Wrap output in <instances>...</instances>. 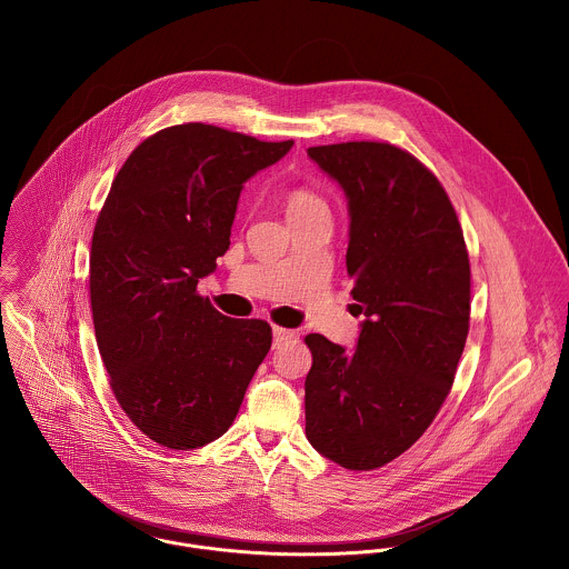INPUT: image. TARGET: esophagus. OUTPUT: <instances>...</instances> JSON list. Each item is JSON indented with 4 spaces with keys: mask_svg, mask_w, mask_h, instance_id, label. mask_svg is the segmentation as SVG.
<instances>
[{
    "mask_svg": "<svg viewBox=\"0 0 569 569\" xmlns=\"http://www.w3.org/2000/svg\"><path fill=\"white\" fill-rule=\"evenodd\" d=\"M293 337H296L293 330L282 328V326H273V346H280V343H284V341H289Z\"/></svg>",
    "mask_w": 569,
    "mask_h": 569,
    "instance_id": "esophagus-1",
    "label": "esophagus"
}]
</instances>
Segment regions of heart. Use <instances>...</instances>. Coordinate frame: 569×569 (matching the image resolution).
<instances>
[{"label": "heart", "instance_id": "b5f03b06", "mask_svg": "<svg viewBox=\"0 0 569 569\" xmlns=\"http://www.w3.org/2000/svg\"><path fill=\"white\" fill-rule=\"evenodd\" d=\"M316 206H325V201L305 188H296L287 197V212H300V210H309Z\"/></svg>", "mask_w": 569, "mask_h": 569}]
</instances>
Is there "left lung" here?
<instances>
[{"mask_svg":"<svg viewBox=\"0 0 569 569\" xmlns=\"http://www.w3.org/2000/svg\"><path fill=\"white\" fill-rule=\"evenodd\" d=\"M348 201L346 267L363 313L357 348L307 335V438L350 471L407 451L445 403L465 350L471 267L440 181L386 142L311 147Z\"/></svg>","mask_w":569,"mask_h":569,"instance_id":"8db88e82","label":"left lung"}]
</instances>
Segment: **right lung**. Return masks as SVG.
I'll return each instance as SVG.
<instances>
[{"mask_svg": "<svg viewBox=\"0 0 569 569\" xmlns=\"http://www.w3.org/2000/svg\"><path fill=\"white\" fill-rule=\"evenodd\" d=\"M293 142L188 122L147 138L98 214L89 293L116 401L168 449L228 431L271 348V326L219 313L197 293L230 247L243 183Z\"/></svg>", "mask_w": 569, "mask_h": 569, "instance_id": "1", "label": "right lung"}]
</instances>
